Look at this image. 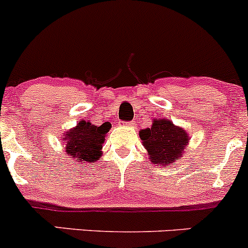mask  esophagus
Instances as JSON below:
<instances>
[{
    "mask_svg": "<svg viewBox=\"0 0 248 248\" xmlns=\"http://www.w3.org/2000/svg\"><path fill=\"white\" fill-rule=\"evenodd\" d=\"M124 124L126 125V126H132V125L135 124V122H124Z\"/></svg>",
    "mask_w": 248,
    "mask_h": 248,
    "instance_id": "esophagus-1",
    "label": "esophagus"
}]
</instances>
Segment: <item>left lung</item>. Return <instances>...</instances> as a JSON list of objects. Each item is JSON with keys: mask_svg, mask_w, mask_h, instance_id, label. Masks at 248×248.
I'll list each match as a JSON object with an SVG mask.
<instances>
[{"mask_svg": "<svg viewBox=\"0 0 248 248\" xmlns=\"http://www.w3.org/2000/svg\"><path fill=\"white\" fill-rule=\"evenodd\" d=\"M140 137L154 165L162 166L174 162L187 145L186 131L167 119H157L148 129L140 131Z\"/></svg>", "mask_w": 248, "mask_h": 248, "instance_id": "8db88e82", "label": "left lung"}]
</instances>
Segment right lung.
Masks as SVG:
<instances>
[{"instance_id":"1","label":"right lung","mask_w":248,"mask_h":248,"mask_svg":"<svg viewBox=\"0 0 248 248\" xmlns=\"http://www.w3.org/2000/svg\"><path fill=\"white\" fill-rule=\"evenodd\" d=\"M109 129L108 122L98 126L91 122L81 121L74 129L65 132V152L78 161H96L101 156V148Z\"/></svg>"}]
</instances>
